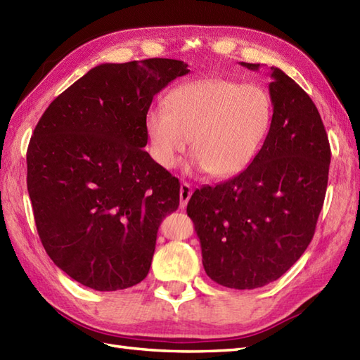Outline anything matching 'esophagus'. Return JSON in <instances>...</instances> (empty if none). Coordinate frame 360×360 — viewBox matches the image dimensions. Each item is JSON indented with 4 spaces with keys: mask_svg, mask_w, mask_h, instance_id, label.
<instances>
[{
    "mask_svg": "<svg viewBox=\"0 0 360 360\" xmlns=\"http://www.w3.org/2000/svg\"><path fill=\"white\" fill-rule=\"evenodd\" d=\"M191 193H193V191H191L190 184L182 182V184H181V190H179V198H181V207H182V208L187 205Z\"/></svg>",
    "mask_w": 360,
    "mask_h": 360,
    "instance_id": "1",
    "label": "esophagus"
}]
</instances>
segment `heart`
I'll return each instance as SVG.
<instances>
[{
	"label": "heart",
	"mask_w": 360,
	"mask_h": 360,
	"mask_svg": "<svg viewBox=\"0 0 360 360\" xmlns=\"http://www.w3.org/2000/svg\"><path fill=\"white\" fill-rule=\"evenodd\" d=\"M271 116V99L261 86L205 78L174 89L167 108H150L146 127L152 155L162 169H173L193 138L199 169L229 178L255 160Z\"/></svg>",
	"instance_id": "b5f03b06"
}]
</instances>
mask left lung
I'll use <instances>...</instances> for the list:
<instances>
[{
	"label": "left lung",
	"mask_w": 360,
	"mask_h": 360,
	"mask_svg": "<svg viewBox=\"0 0 360 360\" xmlns=\"http://www.w3.org/2000/svg\"><path fill=\"white\" fill-rule=\"evenodd\" d=\"M270 69L273 118L262 148L238 176L196 190L187 205L207 276L235 290L264 287L302 256L328 184L331 150L319 112L302 87Z\"/></svg>",
	"instance_id": "left-lung-1"
}]
</instances>
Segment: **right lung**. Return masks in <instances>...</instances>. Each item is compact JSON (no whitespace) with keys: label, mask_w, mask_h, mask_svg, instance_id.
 I'll use <instances>...</instances> for the list:
<instances>
[{"label":"right lung","mask_w":360,"mask_h":360,"mask_svg":"<svg viewBox=\"0 0 360 360\" xmlns=\"http://www.w3.org/2000/svg\"><path fill=\"white\" fill-rule=\"evenodd\" d=\"M190 70L150 58L99 64L55 98L27 148V190L43 247L72 279L98 291L136 285L152 265L179 181L144 147L153 96Z\"/></svg>","instance_id":"obj_1"}]
</instances>
